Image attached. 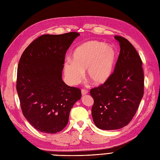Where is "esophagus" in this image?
Here are the masks:
<instances>
[{
    "instance_id": "34e87169",
    "label": "esophagus",
    "mask_w": 160,
    "mask_h": 160,
    "mask_svg": "<svg viewBox=\"0 0 160 160\" xmlns=\"http://www.w3.org/2000/svg\"><path fill=\"white\" fill-rule=\"evenodd\" d=\"M88 90H85V89H82L81 90V94H82V96H84L85 95L88 94Z\"/></svg>"
}]
</instances>
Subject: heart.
I'll return each instance as SVG.
<instances>
[{
	"mask_svg": "<svg viewBox=\"0 0 160 160\" xmlns=\"http://www.w3.org/2000/svg\"><path fill=\"white\" fill-rule=\"evenodd\" d=\"M117 51L102 41H89L74 50L72 61L67 60L63 66L66 79L71 85L79 83L87 71V77L94 85L105 83L112 75L117 61Z\"/></svg>",
	"mask_w": 160,
	"mask_h": 160,
	"instance_id": "heart-1",
	"label": "heart"
}]
</instances>
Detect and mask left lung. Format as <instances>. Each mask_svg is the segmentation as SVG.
Returning <instances> with one entry per match:
<instances>
[{
  "mask_svg": "<svg viewBox=\"0 0 160 160\" xmlns=\"http://www.w3.org/2000/svg\"><path fill=\"white\" fill-rule=\"evenodd\" d=\"M120 52L115 70L105 83L91 89L94 100L91 115L94 123L103 130L121 129L132 121L143 95L142 61L129 41L115 36Z\"/></svg>",
  "mask_w": 160,
  "mask_h": 160,
  "instance_id": "8db88e82",
  "label": "left lung"
}]
</instances>
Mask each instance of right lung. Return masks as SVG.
<instances>
[{
	"mask_svg": "<svg viewBox=\"0 0 160 160\" xmlns=\"http://www.w3.org/2000/svg\"><path fill=\"white\" fill-rule=\"evenodd\" d=\"M79 35H42L26 48L19 61L17 91L21 109L41 132L56 133L64 129L71 108L81 99V90L62 80L65 53Z\"/></svg>",
	"mask_w": 160,
	"mask_h": 160,
	"instance_id": "1",
	"label": "right lung"
}]
</instances>
